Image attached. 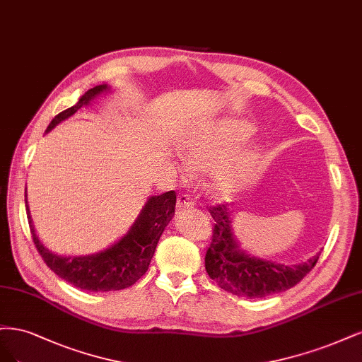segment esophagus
I'll use <instances>...</instances> for the list:
<instances>
[{"instance_id": "34e87169", "label": "esophagus", "mask_w": 362, "mask_h": 362, "mask_svg": "<svg viewBox=\"0 0 362 362\" xmlns=\"http://www.w3.org/2000/svg\"><path fill=\"white\" fill-rule=\"evenodd\" d=\"M192 206H194V202H192V198L189 195L180 194L177 197V209H179V211H182V209H189Z\"/></svg>"}]
</instances>
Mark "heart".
<instances>
[{"label":"heart","mask_w":362,"mask_h":362,"mask_svg":"<svg viewBox=\"0 0 362 362\" xmlns=\"http://www.w3.org/2000/svg\"><path fill=\"white\" fill-rule=\"evenodd\" d=\"M254 134L236 117L198 122L179 135L176 148L194 173H211L209 191L218 200L235 195L260 159L257 144H243Z\"/></svg>","instance_id":"b5f03b06"}]
</instances>
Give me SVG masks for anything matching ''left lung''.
Segmentation results:
<instances>
[{
    "mask_svg": "<svg viewBox=\"0 0 362 362\" xmlns=\"http://www.w3.org/2000/svg\"><path fill=\"white\" fill-rule=\"evenodd\" d=\"M215 228L211 247L206 252V271L226 291L252 298L281 293L296 286L319 260V254L298 264H283L255 257L240 248L233 228V211L219 204L211 211Z\"/></svg>",
    "mask_w": 362,
    "mask_h": 362,
    "instance_id": "left-lung-1",
    "label": "left lung"
}]
</instances>
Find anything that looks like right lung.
<instances>
[{
    "mask_svg": "<svg viewBox=\"0 0 362 362\" xmlns=\"http://www.w3.org/2000/svg\"><path fill=\"white\" fill-rule=\"evenodd\" d=\"M110 91L111 86L108 84L87 90L74 107L55 115L49 126L46 127L45 134L51 132L57 124L72 117L78 110L87 107L103 93ZM25 207L33 242L54 274L81 290L111 291L131 287L147 272L159 238L174 216L176 192L168 191L160 195L148 197L126 235L110 245L107 250L87 255H60L46 248L33 226L27 202V188Z\"/></svg>",
    "mask_w": 362,
    "mask_h": 362,
    "instance_id": "right-lung-1",
    "label": "right lung"
}]
</instances>
